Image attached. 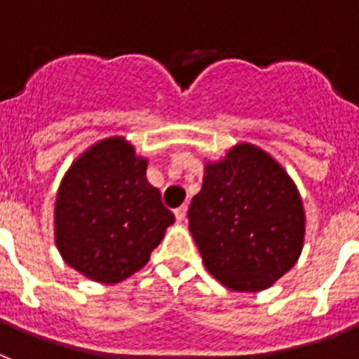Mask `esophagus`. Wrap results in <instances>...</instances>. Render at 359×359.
<instances>
[{
	"label": "esophagus",
	"instance_id": "1",
	"mask_svg": "<svg viewBox=\"0 0 359 359\" xmlns=\"http://www.w3.org/2000/svg\"><path fill=\"white\" fill-rule=\"evenodd\" d=\"M186 212H188V206H186V204H182V206L175 210V219H177L179 222H182L186 219Z\"/></svg>",
	"mask_w": 359,
	"mask_h": 359
}]
</instances>
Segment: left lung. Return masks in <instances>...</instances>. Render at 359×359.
I'll return each instance as SVG.
<instances>
[{"label":"left lung","mask_w":359,"mask_h":359,"mask_svg":"<svg viewBox=\"0 0 359 359\" xmlns=\"http://www.w3.org/2000/svg\"><path fill=\"white\" fill-rule=\"evenodd\" d=\"M188 217L204 266L231 292L266 290L303 252L299 189L270 153L250 142L204 162Z\"/></svg>","instance_id":"obj_1"}]
</instances>
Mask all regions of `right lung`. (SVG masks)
<instances>
[{"mask_svg": "<svg viewBox=\"0 0 359 359\" xmlns=\"http://www.w3.org/2000/svg\"><path fill=\"white\" fill-rule=\"evenodd\" d=\"M146 170V156L114 135L87 147L63 175L54 243L63 261L87 279L116 285L137 273L175 222Z\"/></svg>", "mask_w": 359, "mask_h": 359, "instance_id": "right-lung-1", "label": "right lung"}]
</instances>
